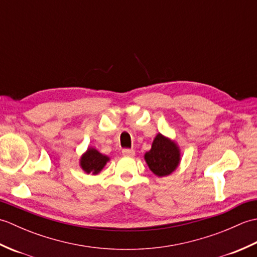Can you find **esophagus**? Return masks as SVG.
Returning <instances> with one entry per match:
<instances>
[{"instance_id": "obj_1", "label": "esophagus", "mask_w": 257, "mask_h": 257, "mask_svg": "<svg viewBox=\"0 0 257 257\" xmlns=\"http://www.w3.org/2000/svg\"><path fill=\"white\" fill-rule=\"evenodd\" d=\"M122 155L124 157H134L136 155V152L134 149H123L122 150Z\"/></svg>"}]
</instances>
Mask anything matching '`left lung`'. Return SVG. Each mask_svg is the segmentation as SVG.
Wrapping results in <instances>:
<instances>
[{"label": "left lung", "mask_w": 257, "mask_h": 257, "mask_svg": "<svg viewBox=\"0 0 257 257\" xmlns=\"http://www.w3.org/2000/svg\"><path fill=\"white\" fill-rule=\"evenodd\" d=\"M145 161L151 172L158 178L170 176L181 162V150L176 140L158 134L152 141L151 149L147 151Z\"/></svg>", "instance_id": "1"}]
</instances>
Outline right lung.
Returning a JSON list of instances; mask_svg holds the SVG:
<instances>
[{"label": "right lung", "instance_id": "right-lung-1", "mask_svg": "<svg viewBox=\"0 0 257 257\" xmlns=\"http://www.w3.org/2000/svg\"><path fill=\"white\" fill-rule=\"evenodd\" d=\"M109 161H110V158L108 156L102 155L94 147H88L84 154L80 156L79 167L86 174L97 176Z\"/></svg>", "mask_w": 257, "mask_h": 257}]
</instances>
